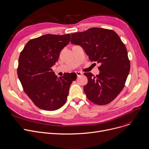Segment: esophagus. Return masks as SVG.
Listing matches in <instances>:
<instances>
[{
  "label": "esophagus",
  "mask_w": 149,
  "mask_h": 149,
  "mask_svg": "<svg viewBox=\"0 0 149 149\" xmlns=\"http://www.w3.org/2000/svg\"><path fill=\"white\" fill-rule=\"evenodd\" d=\"M76 73L77 77H79L80 76H81V75L83 74V73H81V72H76Z\"/></svg>",
  "instance_id": "1"
}]
</instances>
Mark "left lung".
Here are the masks:
<instances>
[{
  "label": "left lung",
  "instance_id": "8db88e82",
  "mask_svg": "<svg viewBox=\"0 0 149 149\" xmlns=\"http://www.w3.org/2000/svg\"><path fill=\"white\" fill-rule=\"evenodd\" d=\"M71 35V43L80 46L92 62L100 65L98 75L84 73L88 79L83 87L87 97L98 105L110 103L123 90L130 69L125 44L114 31L103 28Z\"/></svg>",
  "mask_w": 149,
  "mask_h": 149
}]
</instances>
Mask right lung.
Returning a JSON list of instances; mask_svg holds the SVG:
<instances>
[{"instance_id":"1","label":"right lung","mask_w":149,"mask_h":149,"mask_svg":"<svg viewBox=\"0 0 149 149\" xmlns=\"http://www.w3.org/2000/svg\"><path fill=\"white\" fill-rule=\"evenodd\" d=\"M71 35L47 34L30 40L20 54L17 76L24 92L39 108L53 111L66 103L70 86L76 76L67 73L57 77L52 67Z\"/></svg>"}]
</instances>
